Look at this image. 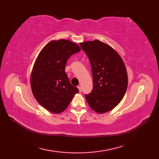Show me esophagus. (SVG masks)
<instances>
[{"label":"esophagus","instance_id":"obj_1","mask_svg":"<svg viewBox=\"0 0 159 159\" xmlns=\"http://www.w3.org/2000/svg\"><path fill=\"white\" fill-rule=\"evenodd\" d=\"M78 89H79L80 92H81V88L80 87V86H78Z\"/></svg>","mask_w":159,"mask_h":159}]
</instances>
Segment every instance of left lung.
Listing matches in <instances>:
<instances>
[{
  "mask_svg": "<svg viewBox=\"0 0 159 159\" xmlns=\"http://www.w3.org/2000/svg\"><path fill=\"white\" fill-rule=\"evenodd\" d=\"M89 60L93 87L85 95L89 107L102 114L121 102L127 91V72L121 57L105 43L98 40L80 43Z\"/></svg>",
  "mask_w": 159,
  "mask_h": 159,
  "instance_id": "8db88e82",
  "label": "left lung"
}]
</instances>
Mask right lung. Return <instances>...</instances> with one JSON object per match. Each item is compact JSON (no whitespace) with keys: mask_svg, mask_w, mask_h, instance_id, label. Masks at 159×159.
Instances as JSON below:
<instances>
[{"mask_svg":"<svg viewBox=\"0 0 159 159\" xmlns=\"http://www.w3.org/2000/svg\"><path fill=\"white\" fill-rule=\"evenodd\" d=\"M80 50L68 40H52L37 57L30 76L31 89L37 102L51 113L64 111L79 92L70 84L65 68L70 56Z\"/></svg>","mask_w":159,"mask_h":159,"instance_id":"right-lung-1","label":"right lung"}]
</instances>
